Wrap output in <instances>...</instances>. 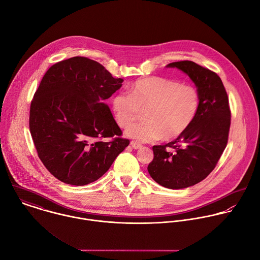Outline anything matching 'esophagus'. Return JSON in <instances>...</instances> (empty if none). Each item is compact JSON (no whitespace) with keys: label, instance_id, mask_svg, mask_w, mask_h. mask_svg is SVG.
<instances>
[{"label":"esophagus","instance_id":"obj_1","mask_svg":"<svg viewBox=\"0 0 260 260\" xmlns=\"http://www.w3.org/2000/svg\"><path fill=\"white\" fill-rule=\"evenodd\" d=\"M131 146H132V148L133 149H135V150H139V149H141L142 148V145L141 144H139V143H137V142H131Z\"/></svg>","mask_w":260,"mask_h":260}]
</instances>
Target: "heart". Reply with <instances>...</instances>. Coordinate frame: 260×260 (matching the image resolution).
<instances>
[{"mask_svg": "<svg viewBox=\"0 0 260 260\" xmlns=\"http://www.w3.org/2000/svg\"><path fill=\"white\" fill-rule=\"evenodd\" d=\"M117 124L126 127L145 110V121L127 127L125 136L140 142L173 140L191 124L200 107L198 91L179 82L147 77L129 86L128 93H117L111 100Z\"/></svg>", "mask_w": 260, "mask_h": 260, "instance_id": "1", "label": "heart"}]
</instances>
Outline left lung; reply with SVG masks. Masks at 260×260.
Wrapping results in <instances>:
<instances>
[{
  "instance_id": "8db88e82",
  "label": "left lung",
  "mask_w": 260,
  "mask_h": 260,
  "mask_svg": "<svg viewBox=\"0 0 260 260\" xmlns=\"http://www.w3.org/2000/svg\"><path fill=\"white\" fill-rule=\"evenodd\" d=\"M185 73L197 87L200 107L189 127L165 146H154L148 166L151 177L170 189L192 186L216 167L227 143L231 124L229 99L221 78L191 60L171 62Z\"/></svg>"
}]
</instances>
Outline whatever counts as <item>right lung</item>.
<instances>
[{
  "label": "right lung",
  "mask_w": 260,
  "mask_h": 260,
  "mask_svg": "<svg viewBox=\"0 0 260 260\" xmlns=\"http://www.w3.org/2000/svg\"><path fill=\"white\" fill-rule=\"evenodd\" d=\"M99 62L75 56L51 66L30 106L37 154L58 180L86 185L99 179L128 146L105 103L122 86ZM104 137H113L103 142Z\"/></svg>",
  "instance_id": "obj_1"
}]
</instances>
